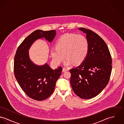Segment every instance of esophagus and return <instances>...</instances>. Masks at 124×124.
Masks as SVG:
<instances>
[{"label":"esophagus","mask_w":124,"mask_h":124,"mask_svg":"<svg viewBox=\"0 0 124 124\" xmlns=\"http://www.w3.org/2000/svg\"><path fill=\"white\" fill-rule=\"evenodd\" d=\"M68 70L67 68H63V69H62V72H64V71H67Z\"/></svg>","instance_id":"34e87169"}]
</instances>
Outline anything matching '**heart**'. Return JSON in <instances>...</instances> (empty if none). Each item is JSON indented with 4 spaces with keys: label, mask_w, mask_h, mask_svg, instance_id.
Instances as JSON below:
<instances>
[{
    "label": "heart",
    "mask_w": 124,
    "mask_h": 124,
    "mask_svg": "<svg viewBox=\"0 0 124 124\" xmlns=\"http://www.w3.org/2000/svg\"><path fill=\"white\" fill-rule=\"evenodd\" d=\"M89 49L88 40L85 36L66 34L57 40L55 47L51 49L50 53L53 62L57 64L63 61L65 55V65H69L73 62L78 65L85 60Z\"/></svg>",
    "instance_id": "1"
}]
</instances>
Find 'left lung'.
<instances>
[{
  "instance_id": "obj_1",
  "label": "left lung",
  "mask_w": 124,
  "mask_h": 124,
  "mask_svg": "<svg viewBox=\"0 0 124 124\" xmlns=\"http://www.w3.org/2000/svg\"><path fill=\"white\" fill-rule=\"evenodd\" d=\"M89 44L83 62L70 70L71 86L79 97L89 99L99 94L108 84L112 71V58L106 43L98 34L84 28Z\"/></svg>"
}]
</instances>
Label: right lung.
Masks as SVG:
<instances>
[{
  "label": "right lung",
  "instance_id": "obj_1",
  "mask_svg": "<svg viewBox=\"0 0 124 124\" xmlns=\"http://www.w3.org/2000/svg\"><path fill=\"white\" fill-rule=\"evenodd\" d=\"M55 35V30H36L19 45L14 57V72L19 86L29 97L37 101L45 100L53 93L62 68L60 66L53 70L47 63L35 65L29 58L28 50L36 39L44 38L51 42Z\"/></svg>",
  "mask_w": 124,
  "mask_h": 124
}]
</instances>
